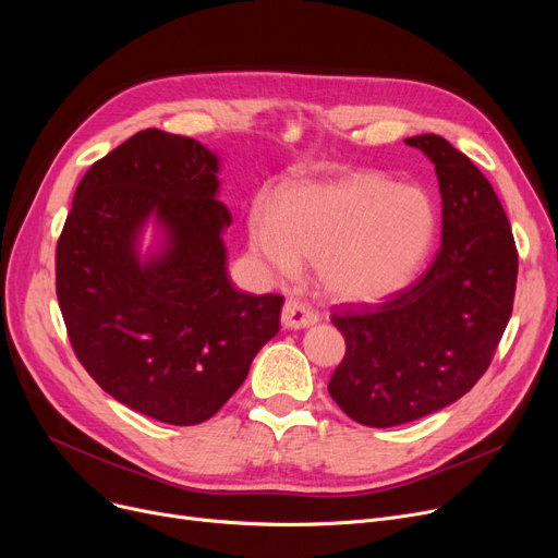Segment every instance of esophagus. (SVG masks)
<instances>
[{"label": "esophagus", "mask_w": 558, "mask_h": 558, "mask_svg": "<svg viewBox=\"0 0 558 558\" xmlns=\"http://www.w3.org/2000/svg\"><path fill=\"white\" fill-rule=\"evenodd\" d=\"M316 320H318V314L310 305H305V303H301L296 299H289L284 303V307H282V326L287 330L310 328V326L316 324Z\"/></svg>", "instance_id": "esophagus-1"}]
</instances>
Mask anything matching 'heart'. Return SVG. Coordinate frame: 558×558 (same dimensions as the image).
<instances>
[{"label":"heart","mask_w":558,"mask_h":558,"mask_svg":"<svg viewBox=\"0 0 558 558\" xmlns=\"http://www.w3.org/2000/svg\"><path fill=\"white\" fill-rule=\"evenodd\" d=\"M436 238L432 198L385 175L353 173L287 192L276 210L257 203L248 217L251 251L280 276L316 264L330 296L377 301L412 280Z\"/></svg>","instance_id":"b5f03b06"}]
</instances>
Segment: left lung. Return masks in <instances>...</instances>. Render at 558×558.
<instances>
[{"label":"left lung","instance_id":"8db88e82","mask_svg":"<svg viewBox=\"0 0 558 558\" xmlns=\"http://www.w3.org/2000/svg\"><path fill=\"white\" fill-rule=\"evenodd\" d=\"M436 169L441 248L427 271L379 305H343L345 355L332 400L353 421L393 427L438 412L486 373L513 310L518 251L486 175L441 135L404 140Z\"/></svg>","mask_w":558,"mask_h":558}]
</instances>
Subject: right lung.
<instances>
[{
    "label": "right lung",
    "instance_id": "obj_1",
    "mask_svg": "<svg viewBox=\"0 0 558 558\" xmlns=\"http://www.w3.org/2000/svg\"><path fill=\"white\" fill-rule=\"evenodd\" d=\"M219 158L146 129L81 179L56 246V296L74 353L114 400L169 425L213 418L280 330L284 299L234 289ZM154 220L161 246L138 255Z\"/></svg>",
    "mask_w": 558,
    "mask_h": 558
}]
</instances>
